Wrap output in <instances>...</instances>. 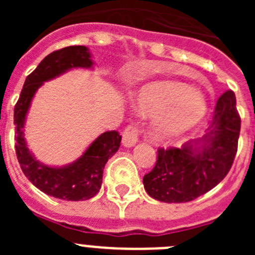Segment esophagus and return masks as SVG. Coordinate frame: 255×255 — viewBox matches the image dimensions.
<instances>
[{
    "mask_svg": "<svg viewBox=\"0 0 255 255\" xmlns=\"http://www.w3.org/2000/svg\"><path fill=\"white\" fill-rule=\"evenodd\" d=\"M138 138H139V130L136 129L135 126L130 125L129 128L124 131V135H123L124 147L126 148L134 147L135 144L138 143Z\"/></svg>",
    "mask_w": 255,
    "mask_h": 255,
    "instance_id": "34e87169",
    "label": "esophagus"
}]
</instances>
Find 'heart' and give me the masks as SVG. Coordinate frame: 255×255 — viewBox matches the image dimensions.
I'll list each match as a JSON object with an SVG mask.
<instances>
[{
    "label": "heart",
    "instance_id": "obj_1",
    "mask_svg": "<svg viewBox=\"0 0 255 255\" xmlns=\"http://www.w3.org/2000/svg\"><path fill=\"white\" fill-rule=\"evenodd\" d=\"M136 111L155 116L153 131L159 138H172L197 125L206 112L203 97L177 83L157 82L144 85L132 96Z\"/></svg>",
    "mask_w": 255,
    "mask_h": 255
}]
</instances>
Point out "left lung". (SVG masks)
<instances>
[{
  "mask_svg": "<svg viewBox=\"0 0 255 255\" xmlns=\"http://www.w3.org/2000/svg\"><path fill=\"white\" fill-rule=\"evenodd\" d=\"M239 134L235 93L227 91L218 98L211 125L202 138L182 148L158 149L154 168L143 177L148 195L163 203H185L206 194L233 166Z\"/></svg>",
  "mask_w": 255,
  "mask_h": 255,
  "instance_id": "1",
  "label": "left lung"
}]
</instances>
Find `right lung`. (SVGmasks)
Segmentation results:
<instances>
[{
	"mask_svg": "<svg viewBox=\"0 0 255 255\" xmlns=\"http://www.w3.org/2000/svg\"><path fill=\"white\" fill-rule=\"evenodd\" d=\"M93 65L92 53L85 46H70L52 52L28 75L13 110L15 148L20 167L33 185L58 199L78 202L93 198L102 185L105 164L119 150L121 136L117 131L103 132L74 162L64 166H48L38 161L29 149L25 139L26 116L31 101L44 82L73 69H93Z\"/></svg>",
	"mask_w": 255,
	"mask_h": 255,
	"instance_id": "1",
	"label": "right lung"
}]
</instances>
